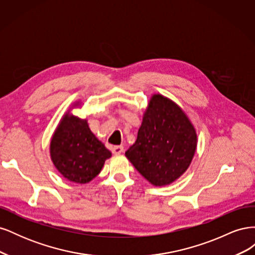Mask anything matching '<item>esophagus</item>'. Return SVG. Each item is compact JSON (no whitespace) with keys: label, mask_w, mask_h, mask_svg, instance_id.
Instances as JSON below:
<instances>
[{"label":"esophagus","mask_w":255,"mask_h":255,"mask_svg":"<svg viewBox=\"0 0 255 255\" xmlns=\"http://www.w3.org/2000/svg\"><path fill=\"white\" fill-rule=\"evenodd\" d=\"M123 151H125V148L122 145H115L112 148V152L114 154H121Z\"/></svg>","instance_id":"1"}]
</instances>
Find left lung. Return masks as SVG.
I'll return each instance as SVG.
<instances>
[{"mask_svg":"<svg viewBox=\"0 0 255 255\" xmlns=\"http://www.w3.org/2000/svg\"><path fill=\"white\" fill-rule=\"evenodd\" d=\"M197 142L187 115L172 100L156 94L150 99L137 139L126 156L146 181L165 186L187 170Z\"/></svg>","mask_w":255,"mask_h":255,"instance_id":"obj_1","label":"left lung"}]
</instances>
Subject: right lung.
<instances>
[{
    "label": "right lung",
    "mask_w": 255,
    "mask_h": 255,
    "mask_svg": "<svg viewBox=\"0 0 255 255\" xmlns=\"http://www.w3.org/2000/svg\"><path fill=\"white\" fill-rule=\"evenodd\" d=\"M75 106H80V101L74 103ZM50 155L65 179L86 184L101 172L112 153L91 132L87 119L76 117L69 111L52 136Z\"/></svg>",
    "instance_id": "right-lung-1"
}]
</instances>
